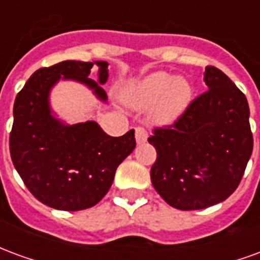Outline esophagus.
Returning <instances> with one entry per match:
<instances>
[{"mask_svg":"<svg viewBox=\"0 0 260 260\" xmlns=\"http://www.w3.org/2000/svg\"><path fill=\"white\" fill-rule=\"evenodd\" d=\"M147 131L143 126H138L135 129V138L138 143H143L147 141Z\"/></svg>","mask_w":260,"mask_h":260,"instance_id":"1","label":"esophagus"}]
</instances>
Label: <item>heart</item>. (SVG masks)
<instances>
[{
    "label": "heart",
    "mask_w": 260,
    "mask_h": 260,
    "mask_svg": "<svg viewBox=\"0 0 260 260\" xmlns=\"http://www.w3.org/2000/svg\"><path fill=\"white\" fill-rule=\"evenodd\" d=\"M125 100L135 108L154 104L153 119L157 124H170L181 117L192 97V87L184 78H174L169 72H154L125 90Z\"/></svg>",
    "instance_id": "obj_1"
}]
</instances>
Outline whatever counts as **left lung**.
<instances>
[{
	"label": "left lung",
	"mask_w": 260,
	"mask_h": 260,
	"mask_svg": "<svg viewBox=\"0 0 260 260\" xmlns=\"http://www.w3.org/2000/svg\"><path fill=\"white\" fill-rule=\"evenodd\" d=\"M203 79L209 90L147 139L157 152L153 186L180 210L225 201L240 185L253 149L245 94L216 67H206Z\"/></svg>",
	"instance_id": "left-lung-1"
}]
</instances>
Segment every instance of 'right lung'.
Instances as JSON below:
<instances>
[{
    "instance_id": "obj_1",
    "label": "right lung",
    "mask_w": 260,
    "mask_h": 260,
    "mask_svg": "<svg viewBox=\"0 0 260 260\" xmlns=\"http://www.w3.org/2000/svg\"><path fill=\"white\" fill-rule=\"evenodd\" d=\"M99 83L108 64L96 61ZM93 62L62 61L37 69L16 94L9 150L15 169L37 201L58 210H82L102 201L115 170L135 149V131L113 138L94 121L67 125L51 115L48 93L59 79L78 80L100 100L107 94L89 78Z\"/></svg>"
}]
</instances>
